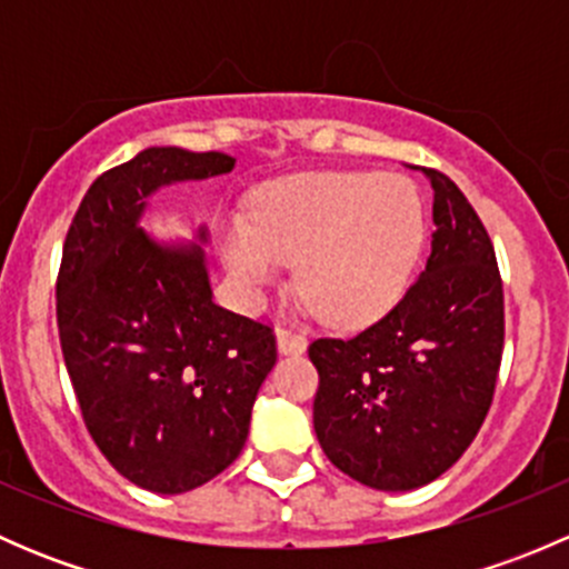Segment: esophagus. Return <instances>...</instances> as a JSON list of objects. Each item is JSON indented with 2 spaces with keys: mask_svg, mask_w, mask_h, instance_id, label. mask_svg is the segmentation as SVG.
I'll return each instance as SVG.
<instances>
[{
  "mask_svg": "<svg viewBox=\"0 0 569 569\" xmlns=\"http://www.w3.org/2000/svg\"><path fill=\"white\" fill-rule=\"evenodd\" d=\"M274 338H278V349L283 355H302L308 347L306 336L289 330V327H278V330H274Z\"/></svg>",
  "mask_w": 569,
  "mask_h": 569,
  "instance_id": "obj_1",
  "label": "esophagus"
}]
</instances>
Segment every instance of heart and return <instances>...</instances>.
Instances as JSON below:
<instances>
[{
    "mask_svg": "<svg viewBox=\"0 0 569 569\" xmlns=\"http://www.w3.org/2000/svg\"><path fill=\"white\" fill-rule=\"evenodd\" d=\"M427 242V203L410 178L377 170L291 176L258 198L256 217L220 226L233 286L258 300L297 262V289L330 325H360L391 311Z\"/></svg>",
    "mask_w": 569,
    "mask_h": 569,
    "instance_id": "obj_1",
    "label": "heart"
}]
</instances>
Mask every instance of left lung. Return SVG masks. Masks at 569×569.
I'll list each match as a JSON object with an SVG mask.
<instances>
[{
  "label": "left lung",
  "mask_w": 569,
  "mask_h": 569,
  "mask_svg": "<svg viewBox=\"0 0 569 569\" xmlns=\"http://www.w3.org/2000/svg\"><path fill=\"white\" fill-rule=\"evenodd\" d=\"M435 189L432 252L399 306L352 338L308 347L313 429L327 460L375 490L429 485L473 443L496 393L503 289L479 214L449 176Z\"/></svg>",
  "instance_id": "obj_1"
}]
</instances>
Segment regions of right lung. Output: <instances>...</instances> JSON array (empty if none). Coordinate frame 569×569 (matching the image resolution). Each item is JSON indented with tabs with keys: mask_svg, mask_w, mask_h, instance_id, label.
Wrapping results in <instances>:
<instances>
[{
	"mask_svg": "<svg viewBox=\"0 0 569 569\" xmlns=\"http://www.w3.org/2000/svg\"><path fill=\"white\" fill-rule=\"evenodd\" d=\"M231 170L220 151L146 148L96 178L62 248L57 327L84 427L120 476L162 496L242 455L278 360L267 325L211 300L206 226L198 242H159L140 226L162 187Z\"/></svg>",
	"mask_w": 569,
	"mask_h": 569,
	"instance_id": "1",
	"label": "right lung"
}]
</instances>
